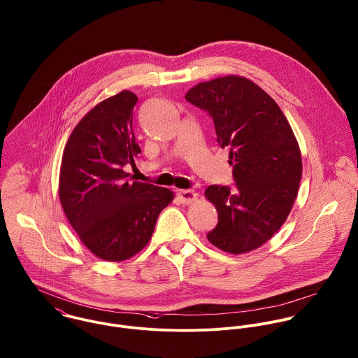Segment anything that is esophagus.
Instances as JSON below:
<instances>
[{
	"label": "esophagus",
	"instance_id": "34e87169",
	"mask_svg": "<svg viewBox=\"0 0 358 358\" xmlns=\"http://www.w3.org/2000/svg\"><path fill=\"white\" fill-rule=\"evenodd\" d=\"M177 196L181 201V203H185V205H189L196 199V194L194 189H180L177 192Z\"/></svg>",
	"mask_w": 358,
	"mask_h": 358
}]
</instances>
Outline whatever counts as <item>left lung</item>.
I'll list each match as a JSON object with an SVG mask.
<instances>
[{"label": "left lung", "instance_id": "left-lung-1", "mask_svg": "<svg viewBox=\"0 0 358 358\" xmlns=\"http://www.w3.org/2000/svg\"><path fill=\"white\" fill-rule=\"evenodd\" d=\"M185 99L213 119L217 143L229 148L234 166V188L205 192L218 213L208 239L232 255L255 250L285 222L299 191L301 155L292 127L277 102L245 77L199 83Z\"/></svg>", "mask_w": 358, "mask_h": 358}]
</instances>
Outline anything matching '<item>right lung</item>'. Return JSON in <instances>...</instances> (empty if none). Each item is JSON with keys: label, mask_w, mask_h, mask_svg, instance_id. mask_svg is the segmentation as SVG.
<instances>
[{"label": "right lung", "mask_w": 358, "mask_h": 358, "mask_svg": "<svg viewBox=\"0 0 358 358\" xmlns=\"http://www.w3.org/2000/svg\"><path fill=\"white\" fill-rule=\"evenodd\" d=\"M138 98L122 91L92 108L64 150L59 199L81 242L99 259L122 262L149 242L170 189L133 181L124 166L141 153L133 131Z\"/></svg>", "instance_id": "1"}]
</instances>
